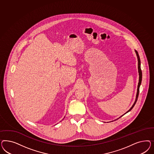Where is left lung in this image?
I'll use <instances>...</instances> for the list:
<instances>
[{
  "instance_id": "1",
  "label": "left lung",
  "mask_w": 154,
  "mask_h": 154,
  "mask_svg": "<svg viewBox=\"0 0 154 154\" xmlns=\"http://www.w3.org/2000/svg\"><path fill=\"white\" fill-rule=\"evenodd\" d=\"M135 53H136V55L137 56V59H138V73H139V82H138V88H137V95H136V98H135V100L133 105L132 106V107L130 108V109H129L127 112L125 113H128V112L131 111V110L132 109V108L134 107V106H135V103L137 101V99H138V95H139V92H140V84H141V82H142V70L140 69V56L138 55V52L136 50H135ZM124 114V115H125ZM123 116V115H122Z\"/></svg>"
}]
</instances>
